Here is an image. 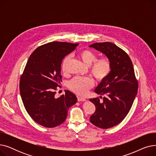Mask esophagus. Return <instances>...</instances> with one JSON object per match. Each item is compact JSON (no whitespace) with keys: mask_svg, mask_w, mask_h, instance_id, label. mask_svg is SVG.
I'll return each mask as SVG.
<instances>
[{"mask_svg":"<svg viewBox=\"0 0 156 156\" xmlns=\"http://www.w3.org/2000/svg\"><path fill=\"white\" fill-rule=\"evenodd\" d=\"M77 99H78V101H79V102L85 101H86V99H85V98L82 97H77Z\"/></svg>","mask_w":156,"mask_h":156,"instance_id":"esophagus-1","label":"esophagus"}]
</instances>
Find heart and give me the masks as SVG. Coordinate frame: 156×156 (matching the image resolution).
Listing matches in <instances>:
<instances>
[{"label": "heart", "instance_id": "obj_1", "mask_svg": "<svg viewBox=\"0 0 156 156\" xmlns=\"http://www.w3.org/2000/svg\"><path fill=\"white\" fill-rule=\"evenodd\" d=\"M78 56L86 66H90V73L98 82H102L109 76L112 67L111 62L107 57L97 59V54L88 49L79 52ZM71 60V56L68 55L62 61L61 69L64 75L68 73ZM93 86V81L90 78L76 77L72 79L68 83L71 90L78 95L85 94Z\"/></svg>", "mask_w": 156, "mask_h": 156}]
</instances>
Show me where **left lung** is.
Segmentation results:
<instances>
[{
    "label": "left lung",
    "mask_w": 156,
    "mask_h": 156,
    "mask_svg": "<svg viewBox=\"0 0 156 156\" xmlns=\"http://www.w3.org/2000/svg\"><path fill=\"white\" fill-rule=\"evenodd\" d=\"M90 47L104 54L111 62L109 76L95 90V93L105 95L103 102L99 97L90 99L95 106L90 121L98 128L108 129L126 116L136 95L138 83L132 62L122 49L111 42L95 43Z\"/></svg>",
    "instance_id": "obj_1"
}]
</instances>
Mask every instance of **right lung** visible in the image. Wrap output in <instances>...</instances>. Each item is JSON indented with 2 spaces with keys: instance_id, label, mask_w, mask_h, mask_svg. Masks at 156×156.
<instances>
[{
  "instance_id": "1",
  "label": "right lung",
  "mask_w": 156,
  "mask_h": 156,
  "mask_svg": "<svg viewBox=\"0 0 156 156\" xmlns=\"http://www.w3.org/2000/svg\"><path fill=\"white\" fill-rule=\"evenodd\" d=\"M78 44L49 42L37 47L29 57L20 78V90L26 111L40 125L54 128L61 125L69 108L77 102L69 90L59 98L55 95L62 81V61Z\"/></svg>"
}]
</instances>
